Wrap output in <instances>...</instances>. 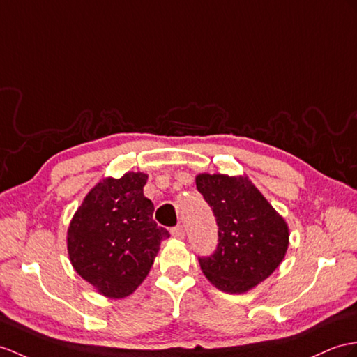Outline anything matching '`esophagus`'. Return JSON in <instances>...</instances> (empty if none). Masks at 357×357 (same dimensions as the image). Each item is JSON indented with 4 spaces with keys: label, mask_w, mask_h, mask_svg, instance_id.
<instances>
[{
    "label": "esophagus",
    "mask_w": 357,
    "mask_h": 357,
    "mask_svg": "<svg viewBox=\"0 0 357 357\" xmlns=\"http://www.w3.org/2000/svg\"><path fill=\"white\" fill-rule=\"evenodd\" d=\"M169 231H171L172 236L177 238V239H183L185 234H186L183 225H176V227H172Z\"/></svg>",
    "instance_id": "esophagus-1"
}]
</instances>
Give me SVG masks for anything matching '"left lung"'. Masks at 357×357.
<instances>
[{
	"label": "left lung",
	"mask_w": 357,
	"mask_h": 357,
	"mask_svg": "<svg viewBox=\"0 0 357 357\" xmlns=\"http://www.w3.org/2000/svg\"><path fill=\"white\" fill-rule=\"evenodd\" d=\"M197 189L218 225V245L211 256L198 257L199 266L218 289L247 292L280 265L289 244L288 225L244 177L202 174Z\"/></svg>",
	"instance_id": "8db88e82"
}]
</instances>
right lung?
I'll use <instances>...</instances> for the list:
<instances>
[{"label": "right lung", "instance_id": "add662e5", "mask_svg": "<svg viewBox=\"0 0 357 357\" xmlns=\"http://www.w3.org/2000/svg\"><path fill=\"white\" fill-rule=\"evenodd\" d=\"M146 174L127 172L100 181L86 195L68 230V253L75 271L110 298L132 294L149 274L167 229L153 220L144 195Z\"/></svg>", "mask_w": 357, "mask_h": 357}]
</instances>
